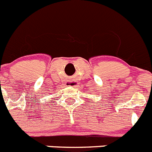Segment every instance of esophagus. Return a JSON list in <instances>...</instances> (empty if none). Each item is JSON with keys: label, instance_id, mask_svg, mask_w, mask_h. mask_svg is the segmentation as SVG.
<instances>
[{"label": "esophagus", "instance_id": "1", "mask_svg": "<svg viewBox=\"0 0 152 152\" xmlns=\"http://www.w3.org/2000/svg\"><path fill=\"white\" fill-rule=\"evenodd\" d=\"M68 86H72V87H75V86L77 85V81H76V80H72V81H69V82L68 83Z\"/></svg>", "mask_w": 152, "mask_h": 152}]
</instances>
